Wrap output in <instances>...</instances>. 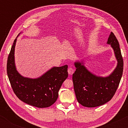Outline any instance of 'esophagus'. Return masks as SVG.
<instances>
[{"instance_id":"obj_1","label":"esophagus","mask_w":128,"mask_h":128,"mask_svg":"<svg viewBox=\"0 0 128 128\" xmlns=\"http://www.w3.org/2000/svg\"><path fill=\"white\" fill-rule=\"evenodd\" d=\"M68 73L69 74H73V73H74V68H73L72 67H69L68 69Z\"/></svg>"}]
</instances>
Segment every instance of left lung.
Here are the masks:
<instances>
[{
  "mask_svg": "<svg viewBox=\"0 0 128 128\" xmlns=\"http://www.w3.org/2000/svg\"><path fill=\"white\" fill-rule=\"evenodd\" d=\"M107 43L111 44L117 60V66L109 76L103 78L92 74L82 63H74L76 71L72 79L77 100L84 106L92 108L106 104L115 94L123 74V60L119 43L111 32Z\"/></svg>",
  "mask_w": 128,
  "mask_h": 128,
  "instance_id": "8db88e82",
  "label": "left lung"
}]
</instances>
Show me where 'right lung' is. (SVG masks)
<instances>
[{
	"instance_id": "1",
	"label": "right lung",
	"mask_w": 128,
	"mask_h": 128,
	"mask_svg": "<svg viewBox=\"0 0 128 128\" xmlns=\"http://www.w3.org/2000/svg\"><path fill=\"white\" fill-rule=\"evenodd\" d=\"M16 38L7 60V74L13 92L23 102L37 108H47L53 105L58 97L63 82L68 77L67 65L53 67L36 79L20 75L14 62Z\"/></svg>"
}]
</instances>
